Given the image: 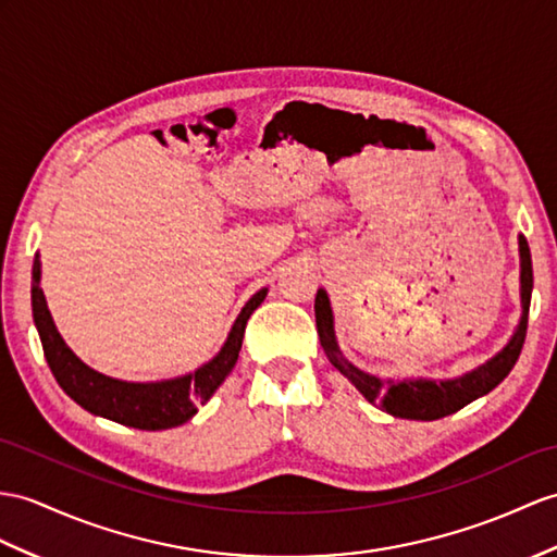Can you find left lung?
<instances>
[{
	"label": "left lung",
	"instance_id": "1",
	"mask_svg": "<svg viewBox=\"0 0 557 557\" xmlns=\"http://www.w3.org/2000/svg\"><path fill=\"white\" fill-rule=\"evenodd\" d=\"M520 283H522V319L518 331L510 337V343L504 347V351L480 366L478 371L466 373L463 377H456V381H383V377H375L359 371L355 363H349L335 343L333 333V311L329 295L323 288H319L314 311H317V331L319 341L325 351V357L341 371L347 381H351L361 395L371 404H381V409L397 416V418H409V420H437L449 413H456L474 401L482 395H490V392L504 381V377L512 371L515 361H518L524 335H527V314H529V302H532V286H534V274H532V252H529L527 238L520 236Z\"/></svg>",
	"mask_w": 557,
	"mask_h": 557
}]
</instances>
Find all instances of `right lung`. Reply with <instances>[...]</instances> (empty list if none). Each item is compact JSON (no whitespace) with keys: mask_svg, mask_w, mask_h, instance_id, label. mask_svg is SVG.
Listing matches in <instances>:
<instances>
[{"mask_svg":"<svg viewBox=\"0 0 557 557\" xmlns=\"http://www.w3.org/2000/svg\"><path fill=\"white\" fill-rule=\"evenodd\" d=\"M267 288L255 293L243 307L232 333L220 355L208 361L196 373L174 377L165 383H122L113 377L91 371L65 347L57 325L45 302V293L39 288V260L33 262V319L42 341L45 359L57 377V383L67 397L77 401L94 416H103L115 423L137 430H168L186 423L198 411V404H206L212 392L224 383L238 361L243 345V333L252 311L262 305Z\"/></svg>","mask_w":557,"mask_h":557,"instance_id":"add662e5","label":"right lung"}]
</instances>
